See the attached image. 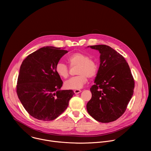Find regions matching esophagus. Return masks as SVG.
<instances>
[{
	"instance_id": "1",
	"label": "esophagus",
	"mask_w": 151,
	"mask_h": 151,
	"mask_svg": "<svg viewBox=\"0 0 151 151\" xmlns=\"http://www.w3.org/2000/svg\"><path fill=\"white\" fill-rule=\"evenodd\" d=\"M81 91H82L80 90H74V93H75V94H79V93H81Z\"/></svg>"
}]
</instances>
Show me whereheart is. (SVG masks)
<instances>
[{
  "label": "heart",
  "instance_id": "b5f03b06",
  "mask_svg": "<svg viewBox=\"0 0 151 151\" xmlns=\"http://www.w3.org/2000/svg\"><path fill=\"white\" fill-rule=\"evenodd\" d=\"M70 66H78L76 73L74 76L64 82V87L68 90H79L87 83L88 77L94 78L98 72L97 63L94 60L83 53L75 52L67 58ZM55 72L61 78H67L69 74V68L65 64L59 62L55 66Z\"/></svg>",
  "mask_w": 151,
  "mask_h": 151
}]
</instances>
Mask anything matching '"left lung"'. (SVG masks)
<instances>
[{
	"mask_svg": "<svg viewBox=\"0 0 151 151\" xmlns=\"http://www.w3.org/2000/svg\"><path fill=\"white\" fill-rule=\"evenodd\" d=\"M90 47L100 53V64L87 109L99 122H112L125 112L134 93V80L127 62L115 50L105 45Z\"/></svg>",
	"mask_w": 151,
	"mask_h": 151,
	"instance_id": "left-lung-1",
	"label": "left lung"
}]
</instances>
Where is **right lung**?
<instances>
[{"instance_id": "right-lung-1", "label": "right lung", "mask_w": 151, "mask_h": 151, "mask_svg": "<svg viewBox=\"0 0 151 151\" xmlns=\"http://www.w3.org/2000/svg\"><path fill=\"white\" fill-rule=\"evenodd\" d=\"M68 51L43 47L29 55L20 66L17 93L24 109L33 118L52 121L65 111L74 92L60 90L63 81L55 66Z\"/></svg>"}]
</instances>
